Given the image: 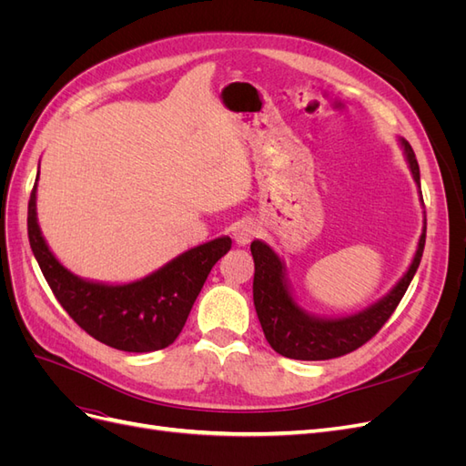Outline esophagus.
<instances>
[{
  "label": "esophagus",
  "instance_id": "esophagus-1",
  "mask_svg": "<svg viewBox=\"0 0 466 466\" xmlns=\"http://www.w3.org/2000/svg\"><path fill=\"white\" fill-rule=\"evenodd\" d=\"M258 233V225L252 219H241L233 228V238L238 247L248 245Z\"/></svg>",
  "mask_w": 466,
  "mask_h": 466
}]
</instances>
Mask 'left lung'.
Returning a JSON list of instances; mask_svg holds the SVG:
<instances>
[{"label": "left lung", "mask_w": 466, "mask_h": 466, "mask_svg": "<svg viewBox=\"0 0 466 466\" xmlns=\"http://www.w3.org/2000/svg\"><path fill=\"white\" fill-rule=\"evenodd\" d=\"M406 159L410 163L414 180L420 185V167L412 146L402 139ZM426 245V228L420 237L416 257L408 268L404 278L394 289L371 305L365 311L346 319L324 320L305 315L291 299L284 279V266L274 255V250L260 243L252 241L250 252L255 258V281H252V299H255L257 315L268 344H270L279 356L303 361L332 360L350 354L383 329V324L390 319L394 309L410 286V281L418 270L421 252Z\"/></svg>", "instance_id": "8db88e82"}]
</instances>
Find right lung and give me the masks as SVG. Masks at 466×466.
Masks as SVG:
<instances>
[{"label": "right lung", "instance_id": "add662e5", "mask_svg": "<svg viewBox=\"0 0 466 466\" xmlns=\"http://www.w3.org/2000/svg\"><path fill=\"white\" fill-rule=\"evenodd\" d=\"M29 243L54 298L95 340L122 351H155L171 346L190 315L214 264L231 238L194 247L155 274L126 286L79 279L54 258L36 223V185L29 200Z\"/></svg>", "mask_w": 466, "mask_h": 466}]
</instances>
